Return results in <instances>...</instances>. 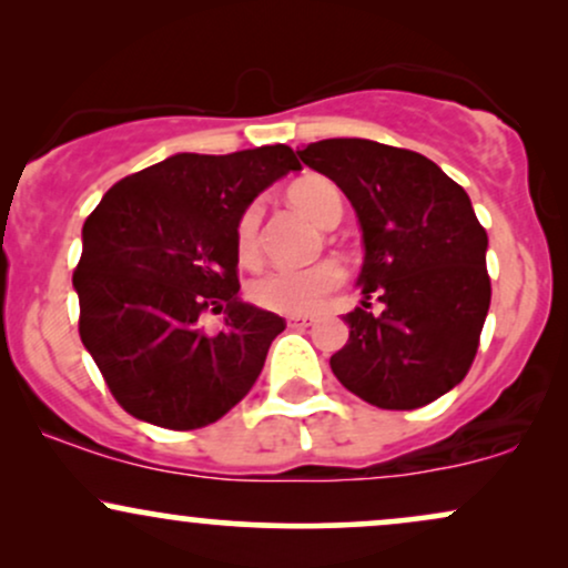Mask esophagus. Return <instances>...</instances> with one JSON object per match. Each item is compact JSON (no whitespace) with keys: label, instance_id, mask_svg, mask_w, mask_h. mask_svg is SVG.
I'll list each match as a JSON object with an SVG mask.
<instances>
[{"label":"esophagus","instance_id":"1","mask_svg":"<svg viewBox=\"0 0 568 568\" xmlns=\"http://www.w3.org/2000/svg\"><path fill=\"white\" fill-rule=\"evenodd\" d=\"M285 323H288L291 328H310V325H315V317H312V315H288V317H285Z\"/></svg>","mask_w":568,"mask_h":568}]
</instances>
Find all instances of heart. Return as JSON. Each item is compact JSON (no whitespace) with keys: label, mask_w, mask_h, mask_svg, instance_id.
I'll return each mask as SVG.
<instances>
[{"label":"heart","mask_w":568,"mask_h":568,"mask_svg":"<svg viewBox=\"0 0 568 568\" xmlns=\"http://www.w3.org/2000/svg\"><path fill=\"white\" fill-rule=\"evenodd\" d=\"M288 200L306 219L315 221L317 226L338 224L342 219V194L323 175H304L288 189ZM258 219H262V205L251 202L237 219V251L243 262H253L258 256ZM344 272L336 262H317L310 266H277V270L264 272L247 285L253 304L264 310L283 312V315H306V312L321 310L325 298L342 285Z\"/></svg>","instance_id":"1"}]
</instances>
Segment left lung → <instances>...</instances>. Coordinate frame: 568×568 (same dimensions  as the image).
Wrapping results in <instances>:
<instances>
[{"instance_id":"left-lung-1","label":"left lung","mask_w":568,"mask_h":568,"mask_svg":"<svg viewBox=\"0 0 568 568\" xmlns=\"http://www.w3.org/2000/svg\"><path fill=\"white\" fill-rule=\"evenodd\" d=\"M347 194L363 232V306L331 371L371 406L422 408L465 379L478 352L491 283L486 230L456 181L408 149L325 139L298 152ZM379 297L374 316L367 298Z\"/></svg>"}]
</instances>
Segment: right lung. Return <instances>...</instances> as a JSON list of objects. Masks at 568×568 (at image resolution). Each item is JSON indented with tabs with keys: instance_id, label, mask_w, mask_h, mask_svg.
<instances>
[{
	"instance_id": "right-lung-1",
	"label": "right lung",
	"mask_w": 568,
	"mask_h": 568,
	"mask_svg": "<svg viewBox=\"0 0 568 568\" xmlns=\"http://www.w3.org/2000/svg\"><path fill=\"white\" fill-rule=\"evenodd\" d=\"M291 171L285 143L181 152L116 181L84 221L80 336L135 419L197 429L251 393L285 321L237 296V219ZM207 305L225 312L216 335L199 325Z\"/></svg>"
}]
</instances>
